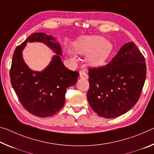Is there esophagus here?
<instances>
[{
    "label": "esophagus",
    "mask_w": 154,
    "mask_h": 154,
    "mask_svg": "<svg viewBox=\"0 0 154 154\" xmlns=\"http://www.w3.org/2000/svg\"><path fill=\"white\" fill-rule=\"evenodd\" d=\"M79 77L80 78H82V79H87L88 78L87 73L84 71H79Z\"/></svg>",
    "instance_id": "34e87169"
}]
</instances>
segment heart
<instances>
[{"label": "heart", "mask_w": 154, "mask_h": 154, "mask_svg": "<svg viewBox=\"0 0 154 154\" xmlns=\"http://www.w3.org/2000/svg\"><path fill=\"white\" fill-rule=\"evenodd\" d=\"M74 50L78 54H86V60L92 66H100L110 54L112 45L109 41L100 36H85L79 38L73 45ZM68 54L72 60L76 58L71 51Z\"/></svg>", "instance_id": "1"}]
</instances>
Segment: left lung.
<instances>
[{
    "instance_id": "left-lung-1",
    "label": "left lung",
    "mask_w": 154,
    "mask_h": 154,
    "mask_svg": "<svg viewBox=\"0 0 154 154\" xmlns=\"http://www.w3.org/2000/svg\"><path fill=\"white\" fill-rule=\"evenodd\" d=\"M145 60L133 42L125 43L108 64L90 69L87 94L90 107L99 116L115 118L139 100L146 79Z\"/></svg>"
}]
</instances>
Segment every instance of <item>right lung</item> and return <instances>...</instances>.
<instances>
[{
  "mask_svg": "<svg viewBox=\"0 0 154 154\" xmlns=\"http://www.w3.org/2000/svg\"><path fill=\"white\" fill-rule=\"evenodd\" d=\"M32 42L44 43L57 54L41 72L31 70L23 59V49ZM62 55L56 38L43 32L32 34L15 49L10 69L11 85L21 104L35 116L47 118L58 113L64 105L66 89L77 82L79 72L64 66Z\"/></svg>",
  "mask_w": 154,
  "mask_h": 154,
  "instance_id": "add662e5",
  "label": "right lung"
}]
</instances>
